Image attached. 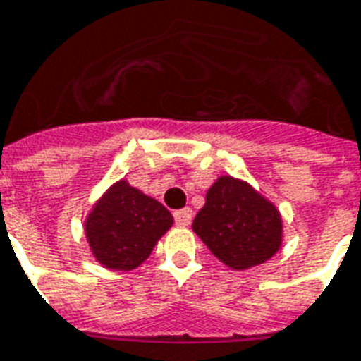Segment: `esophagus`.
I'll list each match as a JSON object with an SVG mask.
<instances>
[{"label":"esophagus","instance_id":"34e87169","mask_svg":"<svg viewBox=\"0 0 361 361\" xmlns=\"http://www.w3.org/2000/svg\"><path fill=\"white\" fill-rule=\"evenodd\" d=\"M174 219L178 225H181V227H187V225H191V221H192V210L191 208H183V210L174 212Z\"/></svg>","mask_w":361,"mask_h":361}]
</instances>
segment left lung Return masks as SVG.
Returning <instances> with one entry per match:
<instances>
[{
	"label": "left lung",
	"instance_id": "obj_1",
	"mask_svg": "<svg viewBox=\"0 0 361 361\" xmlns=\"http://www.w3.org/2000/svg\"><path fill=\"white\" fill-rule=\"evenodd\" d=\"M192 231L212 254L235 271L265 263L284 240L282 214L247 181L219 176L206 191Z\"/></svg>",
	"mask_w": 361,
	"mask_h": 361
}]
</instances>
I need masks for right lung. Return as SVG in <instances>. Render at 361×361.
<instances>
[{
	"mask_svg": "<svg viewBox=\"0 0 361 361\" xmlns=\"http://www.w3.org/2000/svg\"><path fill=\"white\" fill-rule=\"evenodd\" d=\"M174 217L159 200L115 181L96 200L85 219V238L90 254L111 271H132L144 263Z\"/></svg>",
	"mask_w": 361,
	"mask_h": 361,
	"instance_id": "right-lung-1",
	"label": "right lung"
}]
</instances>
